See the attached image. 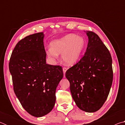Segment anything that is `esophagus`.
I'll return each instance as SVG.
<instances>
[{
	"label": "esophagus",
	"instance_id": "1",
	"mask_svg": "<svg viewBox=\"0 0 125 125\" xmlns=\"http://www.w3.org/2000/svg\"><path fill=\"white\" fill-rule=\"evenodd\" d=\"M67 71V68L65 67H63V74H64V77H65V72Z\"/></svg>",
	"mask_w": 125,
	"mask_h": 125
}]
</instances>
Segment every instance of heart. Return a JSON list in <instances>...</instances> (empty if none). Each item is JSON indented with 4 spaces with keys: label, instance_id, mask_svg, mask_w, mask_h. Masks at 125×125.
Masks as SVG:
<instances>
[{
    "label": "heart",
    "instance_id": "heart-1",
    "mask_svg": "<svg viewBox=\"0 0 125 125\" xmlns=\"http://www.w3.org/2000/svg\"><path fill=\"white\" fill-rule=\"evenodd\" d=\"M51 48L46 51L47 56L52 60H56L58 54H62V58L65 64L73 65L77 62L85 46L83 37L69 33L56 39L50 43Z\"/></svg>",
    "mask_w": 125,
    "mask_h": 125
}]
</instances>
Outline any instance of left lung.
I'll list each match as a JSON object with an SVG mask.
<instances>
[{
  "label": "left lung",
  "mask_w": 125,
  "mask_h": 125,
  "mask_svg": "<svg viewBox=\"0 0 125 125\" xmlns=\"http://www.w3.org/2000/svg\"><path fill=\"white\" fill-rule=\"evenodd\" d=\"M88 47L84 56L68 69L65 77L77 106L87 113L99 110L107 99L113 83L112 58L100 37L86 31Z\"/></svg>",
  "instance_id": "8db88e82"
}]
</instances>
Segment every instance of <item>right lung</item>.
<instances>
[{"label":"right lung","mask_w":125,"mask_h":125,"mask_svg":"<svg viewBox=\"0 0 125 125\" xmlns=\"http://www.w3.org/2000/svg\"><path fill=\"white\" fill-rule=\"evenodd\" d=\"M43 32L29 35L18 42L9 64L15 94L27 113L47 115L56 102V90L63 77L62 67L46 64Z\"/></svg>","instance_id":"add662e5"}]
</instances>
